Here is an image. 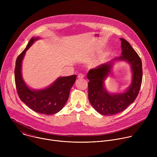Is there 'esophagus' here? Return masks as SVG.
Instances as JSON below:
<instances>
[{"mask_svg": "<svg viewBox=\"0 0 157 157\" xmlns=\"http://www.w3.org/2000/svg\"><path fill=\"white\" fill-rule=\"evenodd\" d=\"M84 78V75L82 73H79L78 75V78H79V79H81V78Z\"/></svg>", "mask_w": 157, "mask_h": 157, "instance_id": "1", "label": "esophagus"}]
</instances>
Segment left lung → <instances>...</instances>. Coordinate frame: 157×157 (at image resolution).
I'll use <instances>...</instances> for the list:
<instances>
[{"mask_svg": "<svg viewBox=\"0 0 157 157\" xmlns=\"http://www.w3.org/2000/svg\"><path fill=\"white\" fill-rule=\"evenodd\" d=\"M121 40V56L112 61L98 66L89 70L87 78L89 101L94 109L104 116H113L121 113L136 100L139 93L142 81V63L140 58L124 38ZM116 60H124L131 66L132 74L131 84L121 94H110L105 87L104 82L111 73Z\"/></svg>", "mask_w": 157, "mask_h": 157, "instance_id": "left-lung-1", "label": "left lung"}]
</instances>
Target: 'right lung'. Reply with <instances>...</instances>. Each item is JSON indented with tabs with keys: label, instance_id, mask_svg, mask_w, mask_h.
I'll use <instances>...</instances> for the list:
<instances>
[{
	"label": "right lung",
	"instance_id": "obj_1",
	"mask_svg": "<svg viewBox=\"0 0 157 157\" xmlns=\"http://www.w3.org/2000/svg\"><path fill=\"white\" fill-rule=\"evenodd\" d=\"M40 38L32 37L25 49L17 57L15 68V81L17 91L21 101L38 113L52 115L58 113L68 99L70 89L76 76L58 78L51 85L41 89H31L22 78L21 64L26 52Z\"/></svg>",
	"mask_w": 157,
	"mask_h": 157
}]
</instances>
